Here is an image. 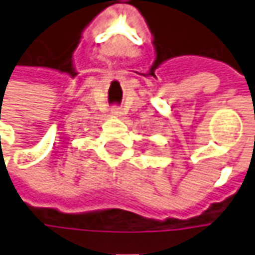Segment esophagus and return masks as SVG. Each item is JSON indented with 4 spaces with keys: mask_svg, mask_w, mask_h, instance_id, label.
I'll return each mask as SVG.
<instances>
[{
    "mask_svg": "<svg viewBox=\"0 0 255 255\" xmlns=\"http://www.w3.org/2000/svg\"><path fill=\"white\" fill-rule=\"evenodd\" d=\"M112 114H114V115H121V114H122V112H121V108L114 107V108H112Z\"/></svg>",
    "mask_w": 255,
    "mask_h": 255,
    "instance_id": "esophagus-1",
    "label": "esophagus"
}]
</instances>
